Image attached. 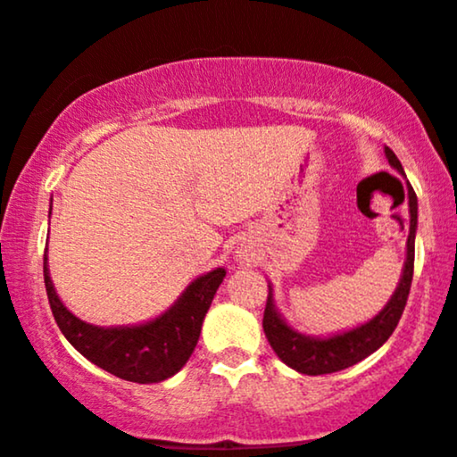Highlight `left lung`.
Masks as SVG:
<instances>
[{
  "mask_svg": "<svg viewBox=\"0 0 457 457\" xmlns=\"http://www.w3.org/2000/svg\"><path fill=\"white\" fill-rule=\"evenodd\" d=\"M386 157L395 172L404 174L403 163L394 155V151L386 146ZM406 202H409V238H406V260L400 274L398 287L387 300V304L377 312L370 321L361 323L345 332L329 334V337H309V334L298 332L291 328L285 317L278 312L274 304L272 285L268 283V302L263 311V332H266L268 343L278 355L283 364H287L302 375H329V372L345 370V368L357 364L364 357L375 353L383 343L392 337L398 326L400 317L409 298L411 281H413V263H415V234H417V195L406 180Z\"/></svg>",
  "mask_w": 457,
  "mask_h": 457,
  "instance_id": "8db88e82",
  "label": "left lung"
}]
</instances>
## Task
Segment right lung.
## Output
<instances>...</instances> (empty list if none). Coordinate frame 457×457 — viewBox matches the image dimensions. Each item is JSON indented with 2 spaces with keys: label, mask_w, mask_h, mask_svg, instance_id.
<instances>
[{
  "label": "right lung",
  "mask_w": 457,
  "mask_h": 457,
  "mask_svg": "<svg viewBox=\"0 0 457 457\" xmlns=\"http://www.w3.org/2000/svg\"><path fill=\"white\" fill-rule=\"evenodd\" d=\"M223 278L225 268H214L194 278L174 304L151 321L104 328L82 321L59 300L48 270V249L44 253V285L63 337L91 364L131 383L166 381L187 364Z\"/></svg>",
  "instance_id": "right-lung-1"
}]
</instances>
